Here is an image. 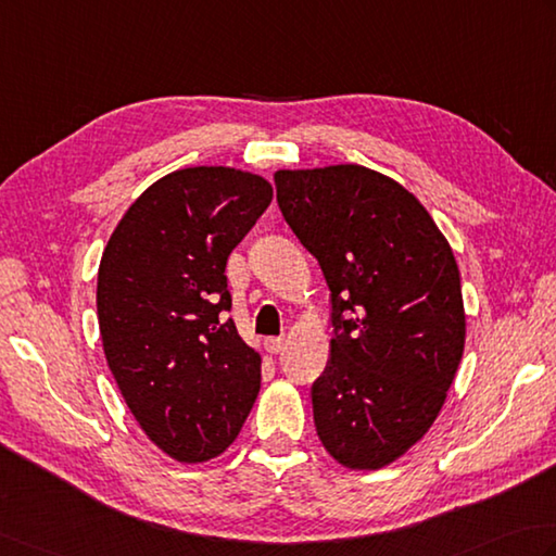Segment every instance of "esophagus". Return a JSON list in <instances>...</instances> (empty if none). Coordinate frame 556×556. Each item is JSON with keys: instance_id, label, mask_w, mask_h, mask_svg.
<instances>
[{"instance_id": "34e87169", "label": "esophagus", "mask_w": 556, "mask_h": 556, "mask_svg": "<svg viewBox=\"0 0 556 556\" xmlns=\"http://www.w3.org/2000/svg\"><path fill=\"white\" fill-rule=\"evenodd\" d=\"M285 337H269V340H265V350L269 354H279L281 350H285Z\"/></svg>"}]
</instances>
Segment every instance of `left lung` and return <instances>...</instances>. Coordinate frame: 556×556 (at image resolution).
Listing matches in <instances>:
<instances>
[{"instance_id":"obj_1","label":"left lung","mask_w":556,"mask_h":556,"mask_svg":"<svg viewBox=\"0 0 556 556\" xmlns=\"http://www.w3.org/2000/svg\"><path fill=\"white\" fill-rule=\"evenodd\" d=\"M277 202L330 287V366L313 421L332 458L380 470L437 421L465 350L460 269L409 190L356 163L275 173Z\"/></svg>"}]
</instances>
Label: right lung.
<instances>
[{
	"instance_id": "right-lung-1",
	"label": "right lung",
	"mask_w": 556,
	"mask_h": 556,
	"mask_svg": "<svg viewBox=\"0 0 556 556\" xmlns=\"http://www.w3.org/2000/svg\"><path fill=\"white\" fill-rule=\"evenodd\" d=\"M269 202L255 173L173 170L129 204L98 265L105 362L149 441L178 463L222 455L257 397L263 358L224 320L226 263Z\"/></svg>"
}]
</instances>
